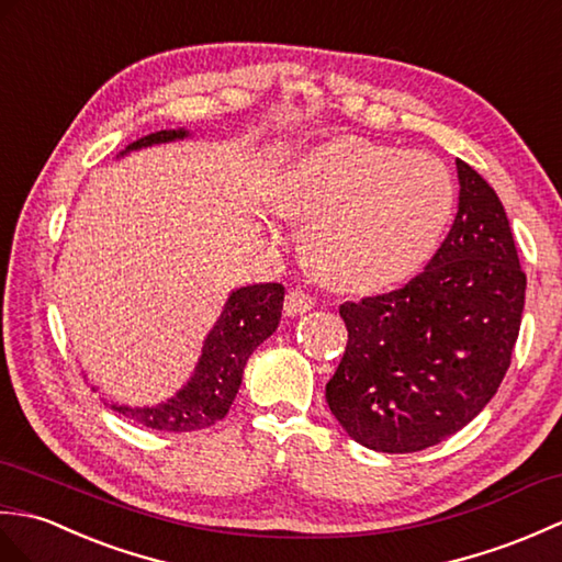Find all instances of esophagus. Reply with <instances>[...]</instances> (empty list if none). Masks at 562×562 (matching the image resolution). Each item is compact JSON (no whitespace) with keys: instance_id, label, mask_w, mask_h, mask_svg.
Masks as SVG:
<instances>
[{"instance_id":"esophagus-1","label":"esophagus","mask_w":562,"mask_h":562,"mask_svg":"<svg viewBox=\"0 0 562 562\" xmlns=\"http://www.w3.org/2000/svg\"><path fill=\"white\" fill-rule=\"evenodd\" d=\"M283 307H285V315H293V317L303 315V313H307V310L315 307V297L303 289H293V291H289V295H285Z\"/></svg>"}]
</instances>
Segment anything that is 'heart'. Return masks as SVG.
Masks as SVG:
<instances>
[{"label": "heart", "instance_id": "1", "mask_svg": "<svg viewBox=\"0 0 562 562\" xmlns=\"http://www.w3.org/2000/svg\"><path fill=\"white\" fill-rule=\"evenodd\" d=\"M281 209L307 226V259L324 281L370 293L426 267L452 218L454 182L430 154L344 136L289 170Z\"/></svg>", "mask_w": 562, "mask_h": 562}]
</instances>
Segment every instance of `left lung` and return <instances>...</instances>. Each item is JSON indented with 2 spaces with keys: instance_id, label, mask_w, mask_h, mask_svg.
Here are the masks:
<instances>
[{
  "instance_id": "1",
  "label": "left lung",
  "mask_w": 562,
  "mask_h": 562,
  "mask_svg": "<svg viewBox=\"0 0 562 562\" xmlns=\"http://www.w3.org/2000/svg\"><path fill=\"white\" fill-rule=\"evenodd\" d=\"M459 211L418 277L339 305L348 341L327 382L344 430L375 452H418L476 418L513 360L527 273L493 187L457 160Z\"/></svg>"
}]
</instances>
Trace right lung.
Segmentation results:
<instances>
[{
	"mask_svg": "<svg viewBox=\"0 0 562 562\" xmlns=\"http://www.w3.org/2000/svg\"><path fill=\"white\" fill-rule=\"evenodd\" d=\"M184 134V130H160L134 142L130 148L182 139ZM281 307V283H257L235 291L223 307L216 327L211 329L194 378L187 382L184 390L154 408L110 404L112 411L146 428L166 432H190L214 426L228 414L238 394L247 358L279 327Z\"/></svg>",
	"mask_w": 562,
	"mask_h": 562,
	"instance_id": "obj_1",
	"label": "right lung"
}]
</instances>
